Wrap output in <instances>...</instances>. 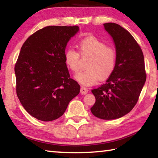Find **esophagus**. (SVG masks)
Returning a JSON list of instances; mask_svg holds the SVG:
<instances>
[{
  "instance_id": "34e87169",
  "label": "esophagus",
  "mask_w": 158,
  "mask_h": 158,
  "mask_svg": "<svg viewBox=\"0 0 158 158\" xmlns=\"http://www.w3.org/2000/svg\"><path fill=\"white\" fill-rule=\"evenodd\" d=\"M88 92H89V90H88L87 88H85L84 86H81V89H80V93H81L82 95L86 94Z\"/></svg>"
}]
</instances>
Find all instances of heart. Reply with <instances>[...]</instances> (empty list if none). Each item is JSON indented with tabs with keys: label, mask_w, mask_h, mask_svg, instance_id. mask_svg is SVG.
I'll list each match as a JSON object with an SVG mask.
<instances>
[{
	"label": "heart",
	"mask_w": 158,
	"mask_h": 158,
	"mask_svg": "<svg viewBox=\"0 0 158 158\" xmlns=\"http://www.w3.org/2000/svg\"><path fill=\"white\" fill-rule=\"evenodd\" d=\"M79 53L69 48L64 53V60L68 68L74 73L80 68V55L90 56L86 64L87 69L79 72L75 76L80 84L84 85L95 84L99 79L105 80L114 73L116 65V52L113 47L106 46L105 42L95 36L85 37L78 42Z\"/></svg>",
	"instance_id": "1"
}]
</instances>
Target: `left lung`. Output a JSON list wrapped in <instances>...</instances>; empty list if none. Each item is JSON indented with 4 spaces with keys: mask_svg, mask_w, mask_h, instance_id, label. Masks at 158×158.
<instances>
[{
    "mask_svg": "<svg viewBox=\"0 0 158 158\" xmlns=\"http://www.w3.org/2000/svg\"><path fill=\"white\" fill-rule=\"evenodd\" d=\"M113 37L116 49V65L105 84L91 91L95 103L92 114L99 118H121L132 110L139 98L146 79L141 47L127 30L115 23H104Z\"/></svg>",
    "mask_w": 158,
    "mask_h": 158,
    "instance_id": "1",
    "label": "left lung"
}]
</instances>
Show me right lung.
Instances as JSON below:
<instances>
[{
	"mask_svg": "<svg viewBox=\"0 0 158 158\" xmlns=\"http://www.w3.org/2000/svg\"><path fill=\"white\" fill-rule=\"evenodd\" d=\"M79 26H49L35 32L21 48L15 72L16 91L23 108L42 121L60 117L79 94L64 60L69 40Z\"/></svg>",
	"mask_w": 158,
	"mask_h": 158,
	"instance_id": "right-lung-1",
	"label": "right lung"
}]
</instances>
